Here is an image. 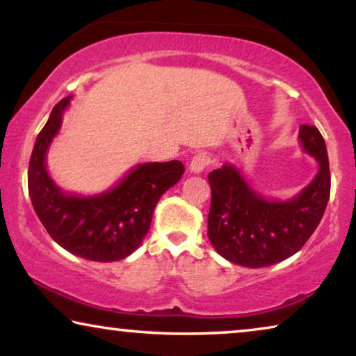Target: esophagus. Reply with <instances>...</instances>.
Segmentation results:
<instances>
[{
	"label": "esophagus",
	"mask_w": 356,
	"mask_h": 356,
	"mask_svg": "<svg viewBox=\"0 0 356 356\" xmlns=\"http://www.w3.org/2000/svg\"><path fill=\"white\" fill-rule=\"evenodd\" d=\"M211 163V157L206 152H199L193 157L191 163H189V172L191 173H202L204 170L209 167Z\"/></svg>",
	"instance_id": "1"
}]
</instances>
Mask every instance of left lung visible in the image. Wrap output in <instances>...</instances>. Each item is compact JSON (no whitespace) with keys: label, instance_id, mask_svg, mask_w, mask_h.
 <instances>
[{"label":"left lung","instance_id":"obj_1","mask_svg":"<svg viewBox=\"0 0 356 356\" xmlns=\"http://www.w3.org/2000/svg\"><path fill=\"white\" fill-rule=\"evenodd\" d=\"M298 138L318 160L319 170L289 201L262 197L233 165L209 173L212 201L207 236L222 257L251 269L277 264L298 252L319 225L330 194L327 149L316 126L301 124Z\"/></svg>","mask_w":356,"mask_h":356}]
</instances>
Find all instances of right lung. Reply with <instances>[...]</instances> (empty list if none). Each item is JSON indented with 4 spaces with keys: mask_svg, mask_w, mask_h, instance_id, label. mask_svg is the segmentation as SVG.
Returning a JSON list of instances; mask_svg holds the SVG:
<instances>
[{
    "mask_svg": "<svg viewBox=\"0 0 356 356\" xmlns=\"http://www.w3.org/2000/svg\"><path fill=\"white\" fill-rule=\"evenodd\" d=\"M70 100L58 102L37 136L29 162V196L48 235L66 251L97 262L124 259L143 243L160 196L179 181L184 167L178 160L138 165L97 196L61 191L47 172L45 159Z\"/></svg>",
    "mask_w": 356,
    "mask_h": 356,
    "instance_id": "1",
    "label": "right lung"
}]
</instances>
